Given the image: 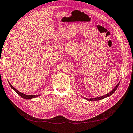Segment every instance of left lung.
<instances>
[{"label":"left lung","instance_id":"8db88e82","mask_svg":"<svg viewBox=\"0 0 133 133\" xmlns=\"http://www.w3.org/2000/svg\"><path fill=\"white\" fill-rule=\"evenodd\" d=\"M119 85V83L116 85V87H115V88L113 90H112L111 92H109V93H108L106 95H104V96H101V97H96V98H90V99H89V98H86V99L87 100H88V101H98V100H101V99H104V98H105L109 97L110 96H111L112 94H114V92H115V91H116V90L117 89V87H118Z\"/></svg>","mask_w":133,"mask_h":133}]
</instances>
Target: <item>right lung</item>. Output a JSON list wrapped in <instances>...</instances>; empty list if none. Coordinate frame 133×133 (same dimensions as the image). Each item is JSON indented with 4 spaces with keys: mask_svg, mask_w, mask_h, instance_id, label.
<instances>
[{
    "mask_svg": "<svg viewBox=\"0 0 133 133\" xmlns=\"http://www.w3.org/2000/svg\"><path fill=\"white\" fill-rule=\"evenodd\" d=\"M10 86H11V88L13 89L15 91H16L17 94H18L19 96H21L22 98H25V99H31V98H35L37 96H39V95H37V96H31V95H26V94H24L23 93H22V92L18 91V90H17V89H16L14 88V87L12 86V85L10 83Z\"/></svg>",
    "mask_w": 133,
    "mask_h": 133,
    "instance_id": "obj_1",
    "label": "right lung"
}]
</instances>
